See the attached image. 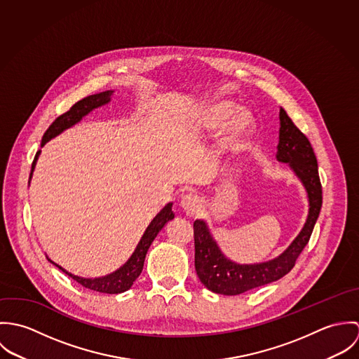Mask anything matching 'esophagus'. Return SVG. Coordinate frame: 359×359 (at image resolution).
Here are the masks:
<instances>
[{"instance_id": "esophagus-1", "label": "esophagus", "mask_w": 359, "mask_h": 359, "mask_svg": "<svg viewBox=\"0 0 359 359\" xmlns=\"http://www.w3.org/2000/svg\"><path fill=\"white\" fill-rule=\"evenodd\" d=\"M180 205L181 208L188 214V215H194V214H198L199 210L202 208V203H201V199L199 196L194 195V194H187L181 198L180 201Z\"/></svg>"}]
</instances>
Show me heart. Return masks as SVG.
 I'll return each instance as SVG.
<instances>
[{"label": "heart", "mask_w": 359, "mask_h": 359, "mask_svg": "<svg viewBox=\"0 0 359 359\" xmlns=\"http://www.w3.org/2000/svg\"><path fill=\"white\" fill-rule=\"evenodd\" d=\"M229 101L215 103L210 106L203 116V127L208 131H217L229 123L228 130V142L239 144L249 138L253 134L256 121L253 114L249 110L241 109Z\"/></svg>", "instance_id": "b5f03b06"}]
</instances>
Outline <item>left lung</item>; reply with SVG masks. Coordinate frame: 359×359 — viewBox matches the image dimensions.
<instances>
[{
    "instance_id": "8db88e82",
    "label": "left lung",
    "mask_w": 359,
    "mask_h": 359,
    "mask_svg": "<svg viewBox=\"0 0 359 359\" xmlns=\"http://www.w3.org/2000/svg\"><path fill=\"white\" fill-rule=\"evenodd\" d=\"M279 142L276 160L287 163L306 188L308 215L306 224L289 248L273 259L258 264H238L221 252L203 219L194 222L195 269L205 287L225 296L242 294L248 290L275 282L289 273L297 257L307 246L322 207V185L318 161L307 137L294 126L285 109L279 110Z\"/></svg>"
}]
</instances>
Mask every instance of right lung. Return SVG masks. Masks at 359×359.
I'll return each mask as SVG.
<instances>
[{"label": "right lung", "instance_id": "1", "mask_svg": "<svg viewBox=\"0 0 359 359\" xmlns=\"http://www.w3.org/2000/svg\"><path fill=\"white\" fill-rule=\"evenodd\" d=\"M113 93L114 91H111V90L103 91V93L95 94V95H90V97H87V98L74 103L70 107V110H67L66 113L60 114L52 123L50 128L46 131V134L43 137V141H41V148L48 141H51L52 138H55L56 135L62 134L65 130L73 127L74 124H77L84 116H87L94 109L101 107L103 104L110 102ZM40 154H41V151L37 152L36 157H34V161L32 164L30 178L33 175V171H34V167H36V163L39 160ZM172 218H174L172 203H167L160 210V212L154 217L152 222L148 225V228L144 232V235H142L137 249L134 250L133 256L127 259V262L123 266H120L118 269H116L114 272H111V273H109L106 276H101V278H81V276H77V275H73V273L67 272L66 269H63L60 265L55 264L50 258L48 259L51 261L53 265H56L60 271H63L66 275H69L70 278H73L76 282H79L80 285H83L87 289L94 290V292H100V293H107V294H118V293H123V292L128 290L134 285L135 279L141 275L142 268H144V262H145V257H147V253H148V249L151 248V245H152L154 238L157 236V233Z\"/></svg>", "mask_w": 359, "mask_h": 359}]
</instances>
